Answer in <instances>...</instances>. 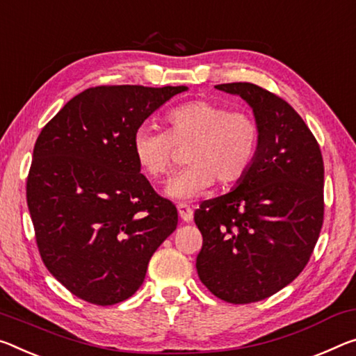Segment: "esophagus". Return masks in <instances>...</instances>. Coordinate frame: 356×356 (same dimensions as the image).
Listing matches in <instances>:
<instances>
[{
    "label": "esophagus",
    "instance_id": "obj_1",
    "mask_svg": "<svg viewBox=\"0 0 356 356\" xmlns=\"http://www.w3.org/2000/svg\"><path fill=\"white\" fill-rule=\"evenodd\" d=\"M177 211H179V217L184 220V222H191L193 220V209L187 204H179L177 206Z\"/></svg>",
    "mask_w": 356,
    "mask_h": 356
}]
</instances>
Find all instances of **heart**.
I'll list each match as a JSON object with an SVG mask.
<instances>
[{
  "label": "heart",
  "mask_w": 356,
  "mask_h": 356,
  "mask_svg": "<svg viewBox=\"0 0 356 356\" xmlns=\"http://www.w3.org/2000/svg\"><path fill=\"white\" fill-rule=\"evenodd\" d=\"M261 129L249 111L231 109L207 99L182 103L165 115V131L139 127L133 152L139 168L152 180L166 179L185 150L188 166L168 185L174 200L195 198L211 187L233 185L247 176L257 160Z\"/></svg>",
  "instance_id": "1"
}]
</instances>
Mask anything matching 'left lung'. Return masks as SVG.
<instances>
[{
	"instance_id": "left-lung-1",
	"label": "left lung",
	"mask_w": 356,
	"mask_h": 356,
	"mask_svg": "<svg viewBox=\"0 0 356 356\" xmlns=\"http://www.w3.org/2000/svg\"><path fill=\"white\" fill-rule=\"evenodd\" d=\"M216 87L252 106L261 139L238 188L195 211L202 234L196 269L212 295L249 304L289 285L312 257L325 213L323 158L285 99L250 82Z\"/></svg>"
}]
</instances>
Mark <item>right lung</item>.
<instances>
[{
    "label": "right lung",
    "instance_id": "obj_1",
    "mask_svg": "<svg viewBox=\"0 0 356 356\" xmlns=\"http://www.w3.org/2000/svg\"><path fill=\"white\" fill-rule=\"evenodd\" d=\"M187 87L98 86L63 106L36 139L26 204L49 273L81 300L112 306L143 285L177 209L140 174L133 134Z\"/></svg>",
    "mask_w": 356,
    "mask_h": 356
}]
</instances>
